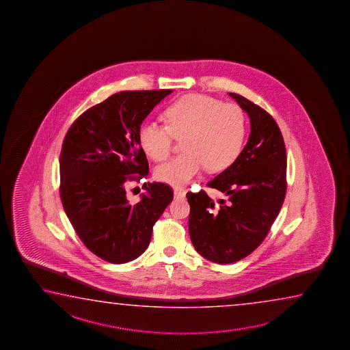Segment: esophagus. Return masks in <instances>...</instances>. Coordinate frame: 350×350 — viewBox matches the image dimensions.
Here are the masks:
<instances>
[{"label":"esophagus","mask_w":350,"mask_h":350,"mask_svg":"<svg viewBox=\"0 0 350 350\" xmlns=\"http://www.w3.org/2000/svg\"><path fill=\"white\" fill-rule=\"evenodd\" d=\"M174 196H175V198H184L185 196H186V192L184 190H174Z\"/></svg>","instance_id":"34e87169"}]
</instances>
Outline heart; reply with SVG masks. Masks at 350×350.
<instances>
[{"instance_id":"1","label":"heart","mask_w":350,"mask_h":350,"mask_svg":"<svg viewBox=\"0 0 350 350\" xmlns=\"http://www.w3.org/2000/svg\"><path fill=\"white\" fill-rule=\"evenodd\" d=\"M166 124L146 121L138 131L139 144L155 161L172 153L174 138H184L186 153L158 166L160 183L181 187L207 167L226 170L235 163L243 147L246 121L241 107L203 94L185 95L167 107Z\"/></svg>"}]
</instances>
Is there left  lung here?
Returning <instances> with one entry per match:
<instances>
[{
    "instance_id": "1",
    "label": "left lung",
    "mask_w": 350,
    "mask_h": 350,
    "mask_svg": "<svg viewBox=\"0 0 350 350\" xmlns=\"http://www.w3.org/2000/svg\"><path fill=\"white\" fill-rule=\"evenodd\" d=\"M247 113L251 133L232 165L208 183L226 200L187 192L189 231L196 251L228 265L254 252L277 218L286 192V152L272 116L241 95L229 93Z\"/></svg>"
}]
</instances>
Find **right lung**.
<instances>
[{"label": "right lung", "mask_w": 350, "mask_h": 350, "mask_svg": "<svg viewBox=\"0 0 350 350\" xmlns=\"http://www.w3.org/2000/svg\"><path fill=\"white\" fill-rule=\"evenodd\" d=\"M170 89L126 90L84 111L66 133L59 154V196L79 239L94 255L126 263L148 247L155 221L172 201L170 186L144 184L131 204L124 185L148 175L138 131Z\"/></svg>", "instance_id": "right-lung-1"}]
</instances>
